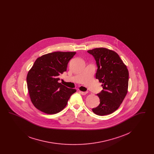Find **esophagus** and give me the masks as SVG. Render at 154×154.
<instances>
[{"instance_id": "1", "label": "esophagus", "mask_w": 154, "mask_h": 154, "mask_svg": "<svg viewBox=\"0 0 154 154\" xmlns=\"http://www.w3.org/2000/svg\"><path fill=\"white\" fill-rule=\"evenodd\" d=\"M80 92V94H81L82 95H87V94H88V92H87V91H85V92H83V91H79Z\"/></svg>"}]
</instances>
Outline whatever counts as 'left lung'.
<instances>
[{"mask_svg":"<svg viewBox=\"0 0 154 154\" xmlns=\"http://www.w3.org/2000/svg\"><path fill=\"white\" fill-rule=\"evenodd\" d=\"M93 55L97 66L96 78L102 82L103 90L97 95L100 104L92 111L98 116H105L117 110L126 95L129 72L117 53L106 48L88 50Z\"/></svg>","mask_w":154,"mask_h":154,"instance_id":"1","label":"left lung"}]
</instances>
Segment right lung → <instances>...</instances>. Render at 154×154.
Wrapping results in <instances>:
<instances>
[{
    "label": "right lung",
    "instance_id": "add662e5",
    "mask_svg": "<svg viewBox=\"0 0 154 154\" xmlns=\"http://www.w3.org/2000/svg\"><path fill=\"white\" fill-rule=\"evenodd\" d=\"M75 52H54L38 58L26 77L31 102L38 110L48 114H57L67 105L75 89L58 82L59 75L67 70Z\"/></svg>",
    "mask_w": 154,
    "mask_h": 154
}]
</instances>
